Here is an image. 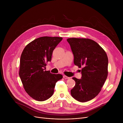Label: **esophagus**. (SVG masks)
Wrapping results in <instances>:
<instances>
[{
    "mask_svg": "<svg viewBox=\"0 0 123 123\" xmlns=\"http://www.w3.org/2000/svg\"><path fill=\"white\" fill-rule=\"evenodd\" d=\"M63 78H64V79H69L70 78V77H68L67 76H66V75H63Z\"/></svg>",
    "mask_w": 123,
    "mask_h": 123,
    "instance_id": "34e87169",
    "label": "esophagus"
}]
</instances>
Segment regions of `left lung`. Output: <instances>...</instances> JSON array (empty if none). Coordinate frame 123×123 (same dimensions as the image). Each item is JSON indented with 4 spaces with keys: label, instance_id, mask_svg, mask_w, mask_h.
Instances as JSON below:
<instances>
[{
    "label": "left lung",
    "instance_id": "left-lung-1",
    "mask_svg": "<svg viewBox=\"0 0 123 123\" xmlns=\"http://www.w3.org/2000/svg\"><path fill=\"white\" fill-rule=\"evenodd\" d=\"M67 41L74 55V64L81 69L82 77L73 79L75 85L72 96L80 102L89 101L100 92L108 75V58L104 49L88 38H69Z\"/></svg>",
    "mask_w": 123,
    "mask_h": 123
}]
</instances>
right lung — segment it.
Masks as SVG:
<instances>
[{"mask_svg":"<svg viewBox=\"0 0 123 123\" xmlns=\"http://www.w3.org/2000/svg\"><path fill=\"white\" fill-rule=\"evenodd\" d=\"M62 39L41 37L26 45L22 52L19 75L25 91L34 100L43 101L49 98L56 83L63 78L60 74L45 70L46 62L50 61L53 50Z\"/></svg>","mask_w":123,"mask_h":123,"instance_id":"add662e5","label":"right lung"}]
</instances>
